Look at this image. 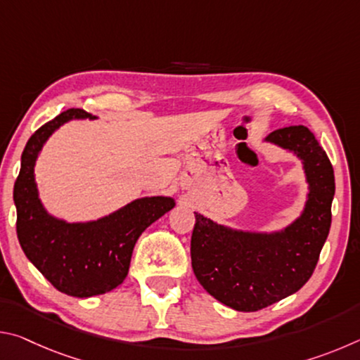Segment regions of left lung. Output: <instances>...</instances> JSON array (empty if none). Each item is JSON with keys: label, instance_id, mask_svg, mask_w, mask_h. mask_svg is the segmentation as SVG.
I'll use <instances>...</instances> for the list:
<instances>
[{"label": "left lung", "instance_id": "obj_1", "mask_svg": "<svg viewBox=\"0 0 360 360\" xmlns=\"http://www.w3.org/2000/svg\"><path fill=\"white\" fill-rule=\"evenodd\" d=\"M266 141L302 158L309 182L303 214L278 233L217 225L195 212L192 268L205 290L236 311H259L294 294L311 278L332 222L335 176L318 139L303 125L271 131Z\"/></svg>", "mask_w": 360, "mask_h": 360}]
</instances>
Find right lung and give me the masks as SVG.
Wrapping results in <instances>:
<instances>
[{"label":"right lung","instance_id":"obj_1","mask_svg":"<svg viewBox=\"0 0 360 360\" xmlns=\"http://www.w3.org/2000/svg\"><path fill=\"white\" fill-rule=\"evenodd\" d=\"M87 117L94 115L72 108L36 130L23 149L14 184L17 236L23 252L53 288L79 298L105 294L124 283L139 235L174 206L169 197L139 198L87 224H68L47 214L34 182L36 157L60 125Z\"/></svg>","mask_w":360,"mask_h":360}]
</instances>
